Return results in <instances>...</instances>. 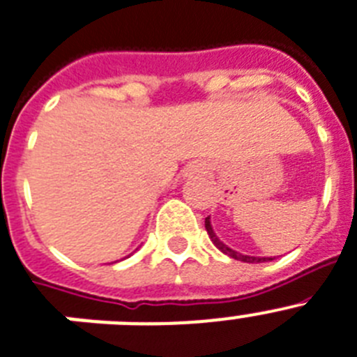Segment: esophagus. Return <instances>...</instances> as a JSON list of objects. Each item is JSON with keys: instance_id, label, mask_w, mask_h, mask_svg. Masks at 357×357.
Returning <instances> with one entry per match:
<instances>
[{"instance_id": "34e87169", "label": "esophagus", "mask_w": 357, "mask_h": 357, "mask_svg": "<svg viewBox=\"0 0 357 357\" xmlns=\"http://www.w3.org/2000/svg\"><path fill=\"white\" fill-rule=\"evenodd\" d=\"M206 169L203 167V165H192L190 167V174H205Z\"/></svg>"}]
</instances>
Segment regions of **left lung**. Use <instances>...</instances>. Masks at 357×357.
<instances>
[{
	"mask_svg": "<svg viewBox=\"0 0 357 357\" xmlns=\"http://www.w3.org/2000/svg\"><path fill=\"white\" fill-rule=\"evenodd\" d=\"M205 229L206 232H208V238L212 239V243L215 245V247L220 248L221 252L227 254V256L234 257V259H238V261H245V263H265V261H272L274 257H256V256H245V254H239L236 252V250H232L230 247H227V245L223 243V241H220V238L214 234V230H212V225H211V218H205Z\"/></svg>",
	"mask_w": 357,
	"mask_h": 357,
	"instance_id": "obj_1",
	"label": "left lung"
}]
</instances>
